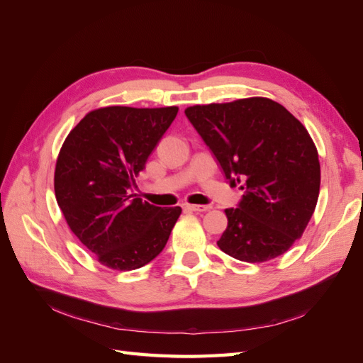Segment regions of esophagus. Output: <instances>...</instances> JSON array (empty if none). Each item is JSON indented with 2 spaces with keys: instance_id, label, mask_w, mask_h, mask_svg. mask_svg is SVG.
<instances>
[{
  "instance_id": "obj_1",
  "label": "esophagus",
  "mask_w": 363,
  "mask_h": 363,
  "mask_svg": "<svg viewBox=\"0 0 363 363\" xmlns=\"http://www.w3.org/2000/svg\"><path fill=\"white\" fill-rule=\"evenodd\" d=\"M183 208H188L192 212H207L211 206H201V204H183Z\"/></svg>"
}]
</instances>
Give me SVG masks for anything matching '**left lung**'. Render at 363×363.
<instances>
[{
	"label": "left lung",
	"mask_w": 363,
	"mask_h": 363,
	"mask_svg": "<svg viewBox=\"0 0 363 363\" xmlns=\"http://www.w3.org/2000/svg\"><path fill=\"white\" fill-rule=\"evenodd\" d=\"M230 186L244 192L225 208L218 240L225 255L267 262L301 238L320 195L318 151L304 125L269 98L194 106L184 111Z\"/></svg>",
	"instance_id": "obj_1"
}]
</instances>
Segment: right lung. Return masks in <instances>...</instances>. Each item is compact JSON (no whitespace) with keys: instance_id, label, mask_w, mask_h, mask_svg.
<instances>
[{"instance_id":"obj_1","label":"right lung","mask_w":363,"mask_h":363,"mask_svg":"<svg viewBox=\"0 0 363 363\" xmlns=\"http://www.w3.org/2000/svg\"><path fill=\"white\" fill-rule=\"evenodd\" d=\"M177 107L96 108L77 124L60 150L54 191L72 233L103 265L131 271L167 245L182 207L136 199L148 156L177 116Z\"/></svg>"}]
</instances>
